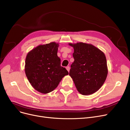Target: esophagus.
<instances>
[{
  "label": "esophagus",
  "mask_w": 130,
  "mask_h": 130,
  "mask_svg": "<svg viewBox=\"0 0 130 130\" xmlns=\"http://www.w3.org/2000/svg\"><path fill=\"white\" fill-rule=\"evenodd\" d=\"M66 70H67V71H68L69 72H70V67L69 66H67V67H66Z\"/></svg>",
  "instance_id": "1"
}]
</instances>
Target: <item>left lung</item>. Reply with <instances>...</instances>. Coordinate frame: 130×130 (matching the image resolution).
<instances>
[{"mask_svg":"<svg viewBox=\"0 0 130 130\" xmlns=\"http://www.w3.org/2000/svg\"><path fill=\"white\" fill-rule=\"evenodd\" d=\"M69 45L74 48V59L69 75L77 91L83 95L97 91L103 85L108 74L104 53L91 44L78 42Z\"/></svg>","mask_w":130,"mask_h":130,"instance_id":"obj_1","label":"left lung"}]
</instances>
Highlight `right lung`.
<instances>
[{
	"mask_svg": "<svg viewBox=\"0 0 130 130\" xmlns=\"http://www.w3.org/2000/svg\"><path fill=\"white\" fill-rule=\"evenodd\" d=\"M58 47L59 44L55 42L39 45L26 56V76L31 86L42 93L53 91L62 78L69 74L65 67L60 66Z\"/></svg>",
	"mask_w": 130,
	"mask_h": 130,
	"instance_id": "obj_1",
	"label": "right lung"
}]
</instances>
